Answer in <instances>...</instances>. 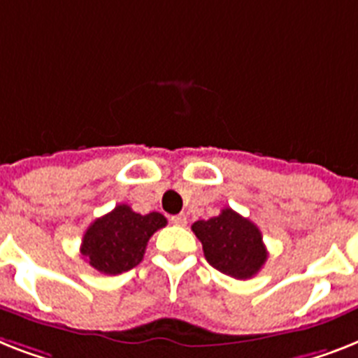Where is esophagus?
<instances>
[{
    "instance_id": "esophagus-1",
    "label": "esophagus",
    "mask_w": 358,
    "mask_h": 358,
    "mask_svg": "<svg viewBox=\"0 0 358 358\" xmlns=\"http://www.w3.org/2000/svg\"><path fill=\"white\" fill-rule=\"evenodd\" d=\"M171 222H173V224H176V226H185V224H187V217H185L184 213L173 215V217H171Z\"/></svg>"
}]
</instances>
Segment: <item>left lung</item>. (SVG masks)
<instances>
[{"label": "left lung", "instance_id": "8db88e82", "mask_svg": "<svg viewBox=\"0 0 358 358\" xmlns=\"http://www.w3.org/2000/svg\"><path fill=\"white\" fill-rule=\"evenodd\" d=\"M191 229L202 243L208 263L235 280L254 278L268 257L259 228L234 209H222L209 220H196Z\"/></svg>", "mask_w": 358, "mask_h": 358}]
</instances>
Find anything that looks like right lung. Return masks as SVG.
<instances>
[{
    "mask_svg": "<svg viewBox=\"0 0 358 358\" xmlns=\"http://www.w3.org/2000/svg\"><path fill=\"white\" fill-rule=\"evenodd\" d=\"M165 224L167 219L162 213L141 215L119 204L90 224L80 254L101 274H123L141 263L149 239Z\"/></svg>",
    "mask_w": 358,
    "mask_h": 358,
    "instance_id": "1",
    "label": "right lung"
}]
</instances>
